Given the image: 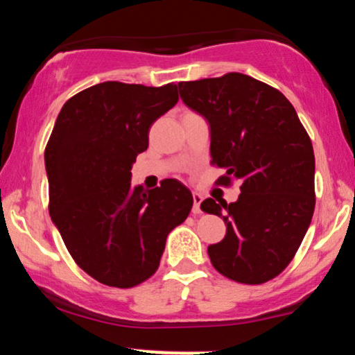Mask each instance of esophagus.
Here are the masks:
<instances>
[{"instance_id":"obj_1","label":"esophagus","mask_w":355,"mask_h":355,"mask_svg":"<svg viewBox=\"0 0 355 355\" xmlns=\"http://www.w3.org/2000/svg\"><path fill=\"white\" fill-rule=\"evenodd\" d=\"M191 197H193V214H200V203L203 200V197L198 191H193Z\"/></svg>"}]
</instances>
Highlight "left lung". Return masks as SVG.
Segmentation results:
<instances>
[{
  "instance_id": "1",
  "label": "left lung",
  "mask_w": 355,
  "mask_h": 355,
  "mask_svg": "<svg viewBox=\"0 0 355 355\" xmlns=\"http://www.w3.org/2000/svg\"><path fill=\"white\" fill-rule=\"evenodd\" d=\"M183 103L210 125L215 182H240L239 200L207 198L200 209L227 225L209 245L227 279L259 285L282 274L302 243L315 207V158L295 108L279 89L242 73L178 83Z\"/></svg>"
}]
</instances>
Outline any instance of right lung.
I'll return each mask as SVG.
<instances>
[{
  "label": "right lung",
  "mask_w": 355,
  "mask_h": 355,
  "mask_svg": "<svg viewBox=\"0 0 355 355\" xmlns=\"http://www.w3.org/2000/svg\"><path fill=\"white\" fill-rule=\"evenodd\" d=\"M178 101L177 85L105 81L71 96L44 148L50 215L80 268L100 284L130 288L150 279L193 197L177 180L145 190L132 165L148 148L155 120Z\"/></svg>",
  "instance_id": "right-lung-1"
}]
</instances>
